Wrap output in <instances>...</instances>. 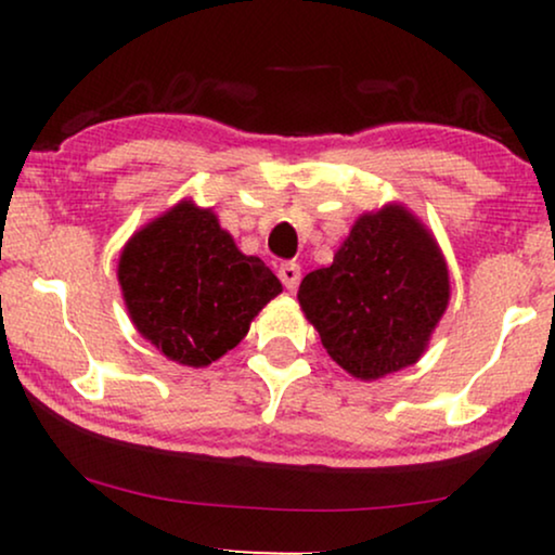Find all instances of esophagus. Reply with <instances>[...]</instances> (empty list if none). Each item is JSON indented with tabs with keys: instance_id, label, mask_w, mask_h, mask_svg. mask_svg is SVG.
I'll list each match as a JSON object with an SVG mask.
<instances>
[{
	"instance_id": "obj_1",
	"label": "esophagus",
	"mask_w": 555,
	"mask_h": 555,
	"mask_svg": "<svg viewBox=\"0 0 555 555\" xmlns=\"http://www.w3.org/2000/svg\"><path fill=\"white\" fill-rule=\"evenodd\" d=\"M278 275H280V280H283V285L287 287V291H295V287H298V283H300V264L298 262H283V264H280Z\"/></svg>"
}]
</instances>
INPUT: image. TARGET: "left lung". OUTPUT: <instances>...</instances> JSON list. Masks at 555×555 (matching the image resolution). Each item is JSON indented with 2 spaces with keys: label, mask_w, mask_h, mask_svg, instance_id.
<instances>
[{
  "label": "left lung",
  "mask_w": 555,
  "mask_h": 555,
  "mask_svg": "<svg viewBox=\"0 0 555 555\" xmlns=\"http://www.w3.org/2000/svg\"><path fill=\"white\" fill-rule=\"evenodd\" d=\"M298 300L333 361L361 382L412 366L450 302L437 240L401 204L361 215L333 264L302 278Z\"/></svg>",
  "instance_id": "obj_1"
}]
</instances>
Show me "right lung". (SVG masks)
<instances>
[{
    "label": "right lung",
    "mask_w": 555,
    "mask_h": 555,
    "mask_svg": "<svg viewBox=\"0 0 555 555\" xmlns=\"http://www.w3.org/2000/svg\"><path fill=\"white\" fill-rule=\"evenodd\" d=\"M118 283L135 331L181 366H209L247 336L280 280L242 255L211 209L179 202L126 242Z\"/></svg>",
    "instance_id": "add662e5"
}]
</instances>
